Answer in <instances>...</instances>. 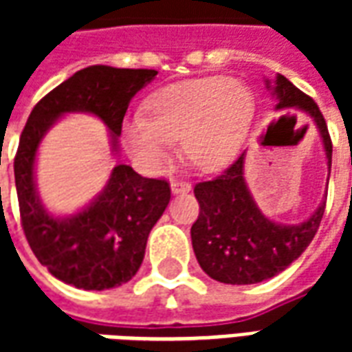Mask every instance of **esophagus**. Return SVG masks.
<instances>
[{
    "label": "esophagus",
    "mask_w": 352,
    "mask_h": 352,
    "mask_svg": "<svg viewBox=\"0 0 352 352\" xmlns=\"http://www.w3.org/2000/svg\"><path fill=\"white\" fill-rule=\"evenodd\" d=\"M171 190H173V194H183V192L190 190V184L186 183V181L173 179V181H171Z\"/></svg>",
    "instance_id": "esophagus-1"
}]
</instances>
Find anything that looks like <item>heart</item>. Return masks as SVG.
Listing matches in <instances>:
<instances>
[{"label":"heart","mask_w":352,"mask_h":352,"mask_svg":"<svg viewBox=\"0 0 352 352\" xmlns=\"http://www.w3.org/2000/svg\"><path fill=\"white\" fill-rule=\"evenodd\" d=\"M146 115L122 124V141L139 166L162 171L181 139V154L201 171L224 168L236 158L254 116L251 88L237 79L206 77L179 82L146 101Z\"/></svg>","instance_id":"heart-1"}]
</instances>
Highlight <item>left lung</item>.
<instances>
[{
	"label": "left lung",
	"mask_w": 352,
	"mask_h": 352,
	"mask_svg": "<svg viewBox=\"0 0 352 352\" xmlns=\"http://www.w3.org/2000/svg\"><path fill=\"white\" fill-rule=\"evenodd\" d=\"M270 88V85H267ZM273 92L277 109H302L315 120L332 166V139L315 100L296 88L287 77L277 75ZM245 153L211 181L194 186L199 214L192 224L194 254L201 270L226 285H254L287 270L317 234L326 201L300 226H283L265 219L252 201L243 179Z\"/></svg>",
	"instance_id": "obj_1"
}]
</instances>
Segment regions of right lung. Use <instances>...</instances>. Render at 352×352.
Segmentation results:
<instances>
[{
    "label": "right lung",
    "mask_w": 352,
    "mask_h": 352,
    "mask_svg": "<svg viewBox=\"0 0 352 352\" xmlns=\"http://www.w3.org/2000/svg\"><path fill=\"white\" fill-rule=\"evenodd\" d=\"M154 69H118L90 65L37 101L20 135L14 156V183L20 222L28 243L56 279L85 290L120 287L138 273L146 237L171 198L166 179H146L118 164L105 190L72 219H54L43 209L34 184L39 141L58 116L87 111L113 131H122L130 100L156 77Z\"/></svg>",
    "instance_id": "1"
}]
</instances>
